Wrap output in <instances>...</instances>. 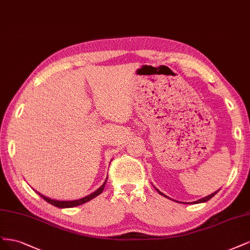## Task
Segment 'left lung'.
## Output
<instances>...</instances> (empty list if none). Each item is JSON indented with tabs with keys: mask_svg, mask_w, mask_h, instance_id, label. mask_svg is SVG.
<instances>
[{
	"mask_svg": "<svg viewBox=\"0 0 250 250\" xmlns=\"http://www.w3.org/2000/svg\"><path fill=\"white\" fill-rule=\"evenodd\" d=\"M156 190L158 191L159 194H161V195H162V196H165V197L169 198L168 196H166V195L164 194V193H162V192H161V191H159L157 188H156ZM218 191H219V190H218ZM218 191H216V192L212 193L211 195H208V196H206V197H204V198H200L199 200H197V201H194V203H193V204H200V203H206V201H208V199H211L213 196H215V194H217V193H218ZM182 204H184V203H182ZM188 204H190V203H188ZM191 204H192V203H191Z\"/></svg>",
	"mask_w": 250,
	"mask_h": 250,
	"instance_id": "8db88e82",
	"label": "left lung"
}]
</instances>
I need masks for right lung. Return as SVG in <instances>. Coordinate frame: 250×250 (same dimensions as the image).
<instances>
[{"label": "right lung", "instance_id": "1", "mask_svg": "<svg viewBox=\"0 0 250 250\" xmlns=\"http://www.w3.org/2000/svg\"><path fill=\"white\" fill-rule=\"evenodd\" d=\"M107 180L108 179H106V181L104 182V184L102 185V186L98 190H95L94 192L91 193V194L87 195V196H85V197H83L81 199H76V200H56V199H51L50 197H46V196H44L42 194H40V193L37 192V191H36V193H38V194L42 196L45 201H47V203L55 206V207H57V208H74V207L81 206V205H83L85 203H88V201H89V200H91L94 197L100 195L101 193L103 192L104 188V185H106Z\"/></svg>", "mask_w": 250, "mask_h": 250}]
</instances>
